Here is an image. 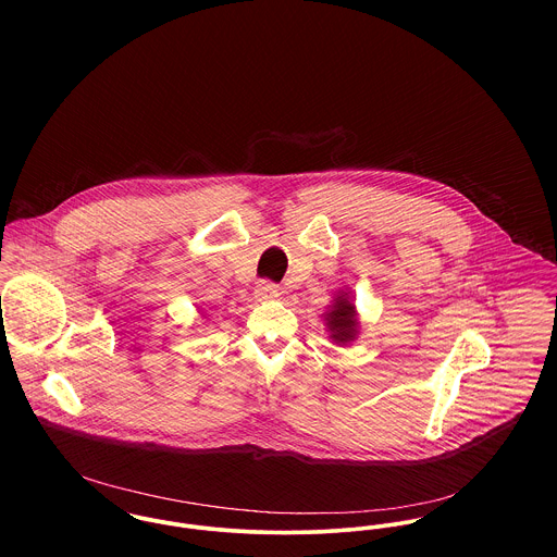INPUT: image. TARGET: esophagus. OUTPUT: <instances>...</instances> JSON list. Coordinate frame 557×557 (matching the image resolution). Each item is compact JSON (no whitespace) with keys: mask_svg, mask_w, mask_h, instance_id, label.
I'll return each mask as SVG.
<instances>
[{"mask_svg":"<svg viewBox=\"0 0 557 557\" xmlns=\"http://www.w3.org/2000/svg\"><path fill=\"white\" fill-rule=\"evenodd\" d=\"M281 296V289L278 285L270 283V281H259L257 287H255V298L261 300V302H268V300H276Z\"/></svg>","mask_w":557,"mask_h":557,"instance_id":"esophagus-1","label":"esophagus"}]
</instances>
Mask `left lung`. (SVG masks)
Instances as JSON below:
<instances>
[{
	"mask_svg": "<svg viewBox=\"0 0 557 557\" xmlns=\"http://www.w3.org/2000/svg\"><path fill=\"white\" fill-rule=\"evenodd\" d=\"M325 325L330 332V338L336 345H347L358 334V319H356V307L347 300V294L336 296L332 309L325 313Z\"/></svg>",
	"mask_w": 557,
	"mask_h": 557,
	"instance_id": "left-lung-1",
	"label": "left lung"
}]
</instances>
